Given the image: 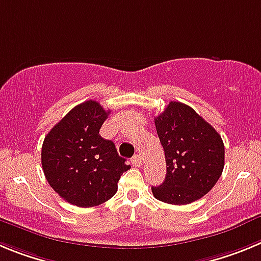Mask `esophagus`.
<instances>
[{"instance_id": "1", "label": "esophagus", "mask_w": 261, "mask_h": 261, "mask_svg": "<svg viewBox=\"0 0 261 261\" xmlns=\"http://www.w3.org/2000/svg\"><path fill=\"white\" fill-rule=\"evenodd\" d=\"M131 163H133L134 166H140L142 165V160H140L139 154H135V156L131 159Z\"/></svg>"}]
</instances>
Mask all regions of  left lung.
<instances>
[{"label": "left lung", "instance_id": "8db88e82", "mask_svg": "<svg viewBox=\"0 0 261 261\" xmlns=\"http://www.w3.org/2000/svg\"><path fill=\"white\" fill-rule=\"evenodd\" d=\"M164 147L166 177L152 194L164 203L183 205L208 194L225 165L221 135L191 107L170 101L154 118Z\"/></svg>", "mask_w": 261, "mask_h": 261}]
</instances>
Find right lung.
I'll use <instances>...</instances> for the list:
<instances>
[{
  "label": "right lung",
  "mask_w": 261,
  "mask_h": 261,
  "mask_svg": "<svg viewBox=\"0 0 261 261\" xmlns=\"http://www.w3.org/2000/svg\"><path fill=\"white\" fill-rule=\"evenodd\" d=\"M109 110L95 100L76 105L45 136L41 165L50 187L61 198L82 208L105 203L130 169L116 145L100 135Z\"/></svg>",
  "instance_id": "add662e5"
}]
</instances>
